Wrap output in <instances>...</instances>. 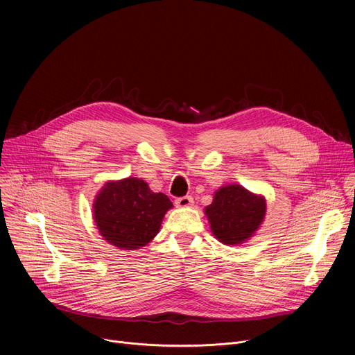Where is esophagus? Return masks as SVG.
<instances>
[{
  "label": "esophagus",
  "mask_w": 355,
  "mask_h": 355,
  "mask_svg": "<svg viewBox=\"0 0 355 355\" xmlns=\"http://www.w3.org/2000/svg\"><path fill=\"white\" fill-rule=\"evenodd\" d=\"M192 204H193V199H192V196H189V195L181 196V198H177V199H175V205H177L178 208H188V207H191Z\"/></svg>",
  "instance_id": "1"
}]
</instances>
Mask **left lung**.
Listing matches in <instances>:
<instances>
[{"instance_id":"obj_1","label":"left lung","mask_w":355,"mask_h":355,"mask_svg":"<svg viewBox=\"0 0 355 355\" xmlns=\"http://www.w3.org/2000/svg\"><path fill=\"white\" fill-rule=\"evenodd\" d=\"M266 209L264 196L233 184L215 192L214 202L205 208V215L214 236L223 244L236 245L254 236L264 220Z\"/></svg>"}]
</instances>
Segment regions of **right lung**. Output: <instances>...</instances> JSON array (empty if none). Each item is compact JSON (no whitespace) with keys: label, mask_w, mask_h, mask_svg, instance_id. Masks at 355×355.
Segmentation results:
<instances>
[{"label":"right lung","mask_w":355,"mask_h":355,"mask_svg":"<svg viewBox=\"0 0 355 355\" xmlns=\"http://www.w3.org/2000/svg\"><path fill=\"white\" fill-rule=\"evenodd\" d=\"M171 208L167 195L153 192L135 177L108 181L92 204L101 236L121 250H136L153 240Z\"/></svg>","instance_id":"1"}]
</instances>
